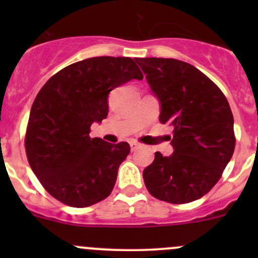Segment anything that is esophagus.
<instances>
[{
  "mask_svg": "<svg viewBox=\"0 0 258 258\" xmlns=\"http://www.w3.org/2000/svg\"><path fill=\"white\" fill-rule=\"evenodd\" d=\"M130 146H131V151H136V150H139L140 147H141V145L137 144V142H131Z\"/></svg>",
  "mask_w": 258,
  "mask_h": 258,
  "instance_id": "obj_1",
  "label": "esophagus"
}]
</instances>
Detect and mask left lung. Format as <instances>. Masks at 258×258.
<instances>
[{
	"label": "left lung",
	"instance_id": "obj_1",
	"mask_svg": "<svg viewBox=\"0 0 258 258\" xmlns=\"http://www.w3.org/2000/svg\"><path fill=\"white\" fill-rule=\"evenodd\" d=\"M160 102V122L173 127V153H155L144 170L148 192L170 204H188L220 179L235 151L233 116L206 75L175 58H136Z\"/></svg>",
	"mask_w": 258,
	"mask_h": 258
}]
</instances>
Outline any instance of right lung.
I'll list each match as a JSON object with an SVG mask.
<instances>
[{
    "label": "right lung",
    "mask_w": 258,
    "mask_h": 258,
    "mask_svg": "<svg viewBox=\"0 0 258 258\" xmlns=\"http://www.w3.org/2000/svg\"><path fill=\"white\" fill-rule=\"evenodd\" d=\"M142 72L130 57H92L57 72L36 96L26 132V153L46 191L62 204L87 207L112 191L127 142L91 139L93 122L108 113V93Z\"/></svg>",
    "instance_id": "right-lung-1"
}]
</instances>
